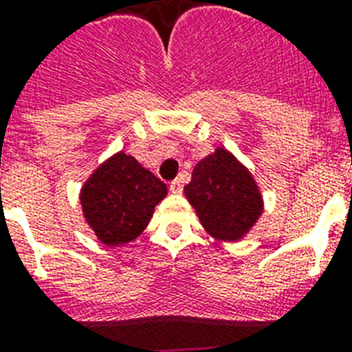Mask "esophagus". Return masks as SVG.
I'll use <instances>...</instances> for the list:
<instances>
[{
    "mask_svg": "<svg viewBox=\"0 0 352 352\" xmlns=\"http://www.w3.org/2000/svg\"><path fill=\"white\" fill-rule=\"evenodd\" d=\"M170 192H171V194H182V182H181V179H175V181H171Z\"/></svg>",
    "mask_w": 352,
    "mask_h": 352,
    "instance_id": "esophagus-1",
    "label": "esophagus"
}]
</instances>
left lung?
<instances>
[{
    "instance_id": "obj_1",
    "label": "left lung",
    "mask_w": 352,
    "mask_h": 352,
    "mask_svg": "<svg viewBox=\"0 0 352 352\" xmlns=\"http://www.w3.org/2000/svg\"><path fill=\"white\" fill-rule=\"evenodd\" d=\"M184 194L206 232L218 240H240L262 214V195L253 175L223 147L195 166Z\"/></svg>"
}]
</instances>
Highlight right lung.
Returning a JSON list of instances; mask_svg holds the SVG:
<instances>
[{
    "instance_id": "1",
    "label": "right lung",
    "mask_w": 352,
    "mask_h": 352,
    "mask_svg": "<svg viewBox=\"0 0 352 352\" xmlns=\"http://www.w3.org/2000/svg\"><path fill=\"white\" fill-rule=\"evenodd\" d=\"M166 184L131 155L118 153L94 171L80 190L88 225L104 245H123L146 229Z\"/></svg>"
}]
</instances>
